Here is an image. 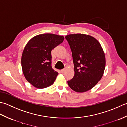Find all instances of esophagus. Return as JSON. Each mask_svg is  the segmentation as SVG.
I'll use <instances>...</instances> for the list:
<instances>
[{
	"mask_svg": "<svg viewBox=\"0 0 127 127\" xmlns=\"http://www.w3.org/2000/svg\"><path fill=\"white\" fill-rule=\"evenodd\" d=\"M65 71H66L65 69H61V72L62 73H64V72H65Z\"/></svg>",
	"mask_w": 127,
	"mask_h": 127,
	"instance_id": "1",
	"label": "esophagus"
}]
</instances>
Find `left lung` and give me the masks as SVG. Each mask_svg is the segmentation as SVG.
I'll use <instances>...</instances> for the list:
<instances>
[{"instance_id": "left-lung-1", "label": "left lung", "mask_w": 127, "mask_h": 127, "mask_svg": "<svg viewBox=\"0 0 127 127\" xmlns=\"http://www.w3.org/2000/svg\"><path fill=\"white\" fill-rule=\"evenodd\" d=\"M65 38L72 51L74 71L73 78L67 83L75 92H87L103 76L106 65L104 51L98 40L90 35L69 34Z\"/></svg>"}]
</instances>
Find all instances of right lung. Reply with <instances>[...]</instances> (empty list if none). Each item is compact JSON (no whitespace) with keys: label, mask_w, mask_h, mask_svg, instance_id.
<instances>
[{"label":"right lung","mask_w":127,"mask_h":127,"mask_svg":"<svg viewBox=\"0 0 127 127\" xmlns=\"http://www.w3.org/2000/svg\"><path fill=\"white\" fill-rule=\"evenodd\" d=\"M64 40V36L46 33L35 36L27 43L22 53L21 66L30 84L42 89L54 83L59 73L51 67V51Z\"/></svg>","instance_id":"1"}]
</instances>
